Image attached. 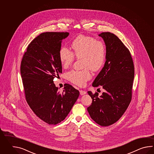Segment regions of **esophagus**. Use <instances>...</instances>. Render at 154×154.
Segmentation results:
<instances>
[{
  "mask_svg": "<svg viewBox=\"0 0 154 154\" xmlns=\"http://www.w3.org/2000/svg\"><path fill=\"white\" fill-rule=\"evenodd\" d=\"M86 94V92L85 91H84V90H80V94L81 95H85Z\"/></svg>",
  "mask_w": 154,
  "mask_h": 154,
  "instance_id": "esophagus-1",
  "label": "esophagus"
}]
</instances>
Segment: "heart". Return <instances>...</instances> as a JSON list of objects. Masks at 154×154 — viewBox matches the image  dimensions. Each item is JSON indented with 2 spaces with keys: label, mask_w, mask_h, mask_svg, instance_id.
<instances>
[{
  "label": "heart",
  "mask_w": 154,
  "mask_h": 154,
  "mask_svg": "<svg viewBox=\"0 0 154 154\" xmlns=\"http://www.w3.org/2000/svg\"><path fill=\"white\" fill-rule=\"evenodd\" d=\"M72 52L65 47L59 51L60 62L64 68H68L74 62L75 57L82 58V70H72L66 74L67 79L76 85L82 86L91 78L90 69L97 71L103 66L106 50L104 42L92 36L79 35L72 43Z\"/></svg>",
  "instance_id": "heart-1"
}]
</instances>
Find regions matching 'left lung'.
Here are the masks:
<instances>
[{
  "instance_id": "obj_1",
  "label": "left lung",
  "mask_w": 154,
  "mask_h": 154,
  "mask_svg": "<svg viewBox=\"0 0 154 154\" xmlns=\"http://www.w3.org/2000/svg\"><path fill=\"white\" fill-rule=\"evenodd\" d=\"M98 36L106 44V60L92 86H102L105 92L101 96L88 92L92 102L87 109L96 123L107 127L118 121L130 104L134 66L129 49L117 36L109 32Z\"/></svg>"
}]
</instances>
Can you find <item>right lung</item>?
<instances>
[{
  "label": "right lung",
  "instance_id": "obj_1",
  "mask_svg": "<svg viewBox=\"0 0 154 154\" xmlns=\"http://www.w3.org/2000/svg\"><path fill=\"white\" fill-rule=\"evenodd\" d=\"M68 32L42 33L33 39L21 62L25 98L35 115L43 121L55 125L69 114L79 96V91L66 84L60 91L53 82L62 72L59 51Z\"/></svg>",
  "mask_w": 154,
  "mask_h": 154
}]
</instances>
